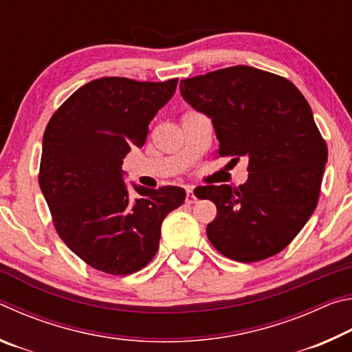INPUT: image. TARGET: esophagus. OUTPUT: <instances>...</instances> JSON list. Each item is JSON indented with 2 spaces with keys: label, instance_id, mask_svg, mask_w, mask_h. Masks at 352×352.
I'll use <instances>...</instances> for the list:
<instances>
[{
  "label": "esophagus",
  "instance_id": "34e87169",
  "mask_svg": "<svg viewBox=\"0 0 352 352\" xmlns=\"http://www.w3.org/2000/svg\"><path fill=\"white\" fill-rule=\"evenodd\" d=\"M195 200H197V197H195L194 195V190H192V188H188L186 189V205H192V204H195Z\"/></svg>",
  "mask_w": 352,
  "mask_h": 352
}]
</instances>
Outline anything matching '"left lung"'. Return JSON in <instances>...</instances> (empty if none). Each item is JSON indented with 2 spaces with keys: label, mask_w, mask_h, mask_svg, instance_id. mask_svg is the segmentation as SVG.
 <instances>
[{
  "label": "left lung",
  "mask_w": 352,
  "mask_h": 352,
  "mask_svg": "<svg viewBox=\"0 0 352 352\" xmlns=\"http://www.w3.org/2000/svg\"><path fill=\"white\" fill-rule=\"evenodd\" d=\"M180 93L211 118L220 157L248 158L247 183L205 186L217 206L212 247L239 262L283 252L317 206L327 162L307 100L285 77L245 65L183 79Z\"/></svg>",
  "instance_id": "obj_1"
}]
</instances>
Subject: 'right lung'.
I'll list each match as a JSON object with an SVG mask.
<instances>
[{
  "mask_svg": "<svg viewBox=\"0 0 352 352\" xmlns=\"http://www.w3.org/2000/svg\"><path fill=\"white\" fill-rule=\"evenodd\" d=\"M177 83L100 77L71 94L47 122L40 189L60 239L99 272L126 276L144 269L164 217L186 197L178 186L136 184L130 197L122 180V160L144 146L148 124Z\"/></svg>",
  "mask_w": 352,
  "mask_h": 352,
  "instance_id": "add662e5",
  "label": "right lung"
}]
</instances>
